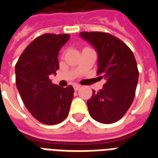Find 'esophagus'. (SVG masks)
Instances as JSON below:
<instances>
[{
    "label": "esophagus",
    "instance_id": "obj_1",
    "mask_svg": "<svg viewBox=\"0 0 158 158\" xmlns=\"http://www.w3.org/2000/svg\"><path fill=\"white\" fill-rule=\"evenodd\" d=\"M79 88H80V85H73V89H74L75 91H77L78 89H79Z\"/></svg>",
    "mask_w": 158,
    "mask_h": 158
}]
</instances>
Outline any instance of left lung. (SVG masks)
Wrapping results in <instances>:
<instances>
[{"instance_id":"1","label":"left lung","mask_w":158,"mask_h":158,"mask_svg":"<svg viewBox=\"0 0 158 158\" xmlns=\"http://www.w3.org/2000/svg\"><path fill=\"white\" fill-rule=\"evenodd\" d=\"M79 36L96 49L97 74L106 79L98 92L93 90L87 101L92 118L102 123L118 121L128 111L135 97L139 72L132 51L122 40L102 32H81Z\"/></svg>"}]
</instances>
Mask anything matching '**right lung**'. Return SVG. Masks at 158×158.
Returning <instances> with one entry per match:
<instances>
[{
  "instance_id": "1",
  "label": "right lung",
  "mask_w": 158,
  "mask_h": 158,
  "mask_svg": "<svg viewBox=\"0 0 158 158\" xmlns=\"http://www.w3.org/2000/svg\"><path fill=\"white\" fill-rule=\"evenodd\" d=\"M70 38L67 34H45L23 51L15 66L16 85L24 105L39 122L53 125L69 115L73 88L52 84L49 79L59 69L60 49Z\"/></svg>"
}]
</instances>
